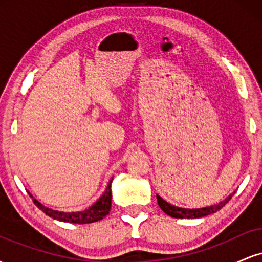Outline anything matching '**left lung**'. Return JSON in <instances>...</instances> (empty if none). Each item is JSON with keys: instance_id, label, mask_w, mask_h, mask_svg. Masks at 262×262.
<instances>
[{"instance_id": "left-lung-1", "label": "left lung", "mask_w": 262, "mask_h": 262, "mask_svg": "<svg viewBox=\"0 0 262 262\" xmlns=\"http://www.w3.org/2000/svg\"><path fill=\"white\" fill-rule=\"evenodd\" d=\"M231 196H229L227 200L221 202L219 204H214V206L206 207V208H198V209H186V208H179V207L172 206V204L167 203L166 201H164L162 198L156 194V200H158L159 207L166 213L167 215L172 218H202L206 215L212 214V213L218 212L219 209L223 208V207L230 201Z\"/></svg>"}]
</instances>
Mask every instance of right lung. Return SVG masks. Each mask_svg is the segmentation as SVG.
Instances as JSON below:
<instances>
[{
    "label": "right lung",
    "instance_id": "1",
    "mask_svg": "<svg viewBox=\"0 0 262 262\" xmlns=\"http://www.w3.org/2000/svg\"><path fill=\"white\" fill-rule=\"evenodd\" d=\"M112 180L108 183V187L106 188V191L102 194L100 200H98L95 204H92L90 208L82 210V212H58V210L47 208V207H44L43 204L39 203L37 200H34V198H33V202H34L35 206H37L41 212H44L45 214L49 215L50 218L56 219V221L69 222V223L74 224L93 223V222H98L101 221V219H103L108 213H110L111 204H112V189H111V182H112Z\"/></svg>",
    "mask_w": 262,
    "mask_h": 262
}]
</instances>
